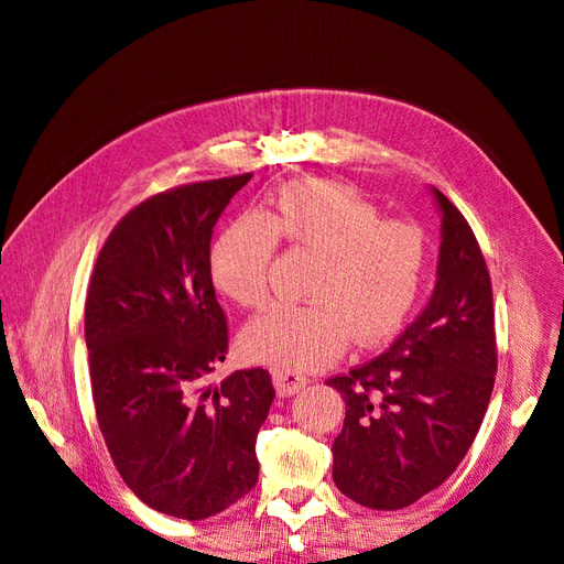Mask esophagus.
I'll return each instance as SVG.
<instances>
[{
	"mask_svg": "<svg viewBox=\"0 0 564 564\" xmlns=\"http://www.w3.org/2000/svg\"><path fill=\"white\" fill-rule=\"evenodd\" d=\"M272 383H275V390H278V395H282V398H292V395H296L299 390H303L305 388V383H308V379H305V373H301V371H296V369H275L272 371Z\"/></svg>",
	"mask_w": 564,
	"mask_h": 564,
	"instance_id": "34e87169",
	"label": "esophagus"
}]
</instances>
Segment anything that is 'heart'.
Instances as JSON below:
<instances>
[{"mask_svg": "<svg viewBox=\"0 0 564 564\" xmlns=\"http://www.w3.org/2000/svg\"><path fill=\"white\" fill-rule=\"evenodd\" d=\"M278 240L315 256L305 305H278L256 317L242 348L256 362L322 369L348 348L379 346L395 334L419 299L429 240L381 212L352 185L327 178L286 183L256 216L237 218L209 251V275L242 308L270 299Z\"/></svg>", "mask_w": 564, "mask_h": 564, "instance_id": "obj_1", "label": "heart"}]
</instances>
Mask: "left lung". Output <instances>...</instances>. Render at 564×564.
<instances>
[{
  "label": "left lung",
  "mask_w": 564,
  "mask_h": 564,
  "mask_svg": "<svg viewBox=\"0 0 564 564\" xmlns=\"http://www.w3.org/2000/svg\"><path fill=\"white\" fill-rule=\"evenodd\" d=\"M431 193L442 224L429 305L383 355L327 381L346 402L334 482L373 510L412 506L447 480L480 431L497 373L485 256L468 220Z\"/></svg>",
  "instance_id": "left-lung-1"
}]
</instances>
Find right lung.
Returning <instances> with one entry per match:
<instances>
[{"label":"right lung","instance_id":"1","mask_svg":"<svg viewBox=\"0 0 564 564\" xmlns=\"http://www.w3.org/2000/svg\"><path fill=\"white\" fill-rule=\"evenodd\" d=\"M251 174L181 185L131 209L98 253L84 338L100 433L145 506L204 520L259 480L256 435L275 398L265 369L232 371L209 275L218 216Z\"/></svg>","mask_w":564,"mask_h":564}]
</instances>
